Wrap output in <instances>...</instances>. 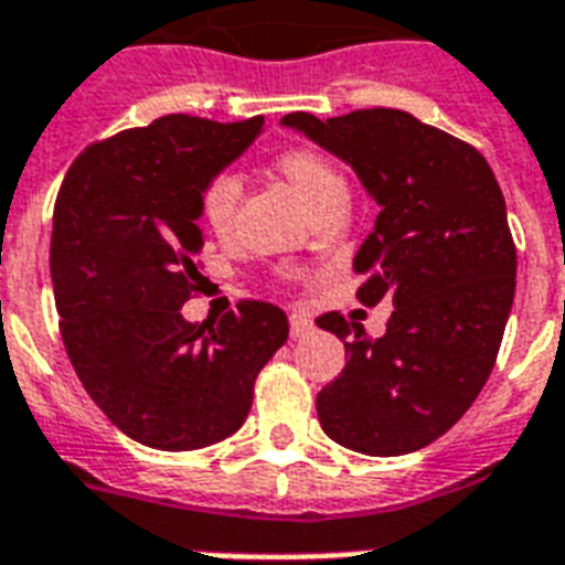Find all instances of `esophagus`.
Listing matches in <instances>:
<instances>
[{
	"label": "esophagus",
	"mask_w": 565,
	"mask_h": 565,
	"mask_svg": "<svg viewBox=\"0 0 565 565\" xmlns=\"http://www.w3.org/2000/svg\"><path fill=\"white\" fill-rule=\"evenodd\" d=\"M288 323H291V339H303V335H309V332L315 330V323L306 318V315H291L288 318Z\"/></svg>",
	"instance_id": "1"
}]
</instances>
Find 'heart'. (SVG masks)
I'll use <instances>...</instances> for the list:
<instances>
[{
	"label": "heart",
	"instance_id": "1",
	"mask_svg": "<svg viewBox=\"0 0 565 565\" xmlns=\"http://www.w3.org/2000/svg\"><path fill=\"white\" fill-rule=\"evenodd\" d=\"M277 170L295 188L297 196L309 205H321L330 196H348V185L339 168L315 147H288L277 156ZM242 194V182L235 173H214L200 191V214L217 238H226L235 226V205Z\"/></svg>",
	"mask_w": 565,
	"mask_h": 565
}]
</instances>
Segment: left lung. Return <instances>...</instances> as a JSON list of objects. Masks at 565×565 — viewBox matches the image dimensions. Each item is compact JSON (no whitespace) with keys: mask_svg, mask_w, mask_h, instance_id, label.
I'll use <instances>...</instances> for the list:
<instances>
[{"mask_svg":"<svg viewBox=\"0 0 565 565\" xmlns=\"http://www.w3.org/2000/svg\"><path fill=\"white\" fill-rule=\"evenodd\" d=\"M348 161L380 205L353 270L360 303L392 300L386 335L327 312L348 351L318 392L323 433L369 457H401L448 433L492 374L515 295L504 194L471 143L397 108L282 117Z\"/></svg>","mask_w":565,"mask_h":565,"instance_id":"obj_1","label":"left lung"}]
</instances>
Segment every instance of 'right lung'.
I'll list each match as a JSON object with an SVG mask.
<instances>
[{"instance_id": "obj_1", "label": "right lung", "mask_w": 565, "mask_h": 565, "mask_svg": "<svg viewBox=\"0 0 565 565\" xmlns=\"http://www.w3.org/2000/svg\"><path fill=\"white\" fill-rule=\"evenodd\" d=\"M262 126L159 117L90 143L61 182L50 244L61 339L94 404L147 448L233 436L288 339L286 312L265 300L203 323L179 312L205 279L200 191Z\"/></svg>"}]
</instances>
